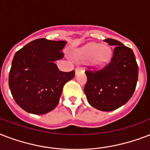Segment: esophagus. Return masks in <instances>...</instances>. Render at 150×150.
I'll use <instances>...</instances> for the list:
<instances>
[{
  "mask_svg": "<svg viewBox=\"0 0 150 150\" xmlns=\"http://www.w3.org/2000/svg\"><path fill=\"white\" fill-rule=\"evenodd\" d=\"M82 71H83V69H82V68H80V67H77V68H75V74L77 75V74H79V72H82Z\"/></svg>",
  "mask_w": 150,
  "mask_h": 150,
  "instance_id": "obj_1",
  "label": "esophagus"
}]
</instances>
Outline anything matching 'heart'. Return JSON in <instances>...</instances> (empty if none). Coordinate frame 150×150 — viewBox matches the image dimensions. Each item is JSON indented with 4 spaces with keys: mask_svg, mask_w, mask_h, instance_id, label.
<instances>
[{
    "mask_svg": "<svg viewBox=\"0 0 150 150\" xmlns=\"http://www.w3.org/2000/svg\"><path fill=\"white\" fill-rule=\"evenodd\" d=\"M76 58L85 61L90 58V63L94 68H103L110 62L111 50L109 47L96 43H88L78 50L75 54Z\"/></svg>",
    "mask_w": 150,
    "mask_h": 150,
    "instance_id": "obj_1",
    "label": "heart"
}]
</instances>
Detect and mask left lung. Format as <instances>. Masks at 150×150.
Segmentation results:
<instances>
[{"instance_id": "1", "label": "left lung", "mask_w": 150, "mask_h": 150, "mask_svg": "<svg viewBox=\"0 0 150 150\" xmlns=\"http://www.w3.org/2000/svg\"><path fill=\"white\" fill-rule=\"evenodd\" d=\"M114 46V54L108 64L100 70H86L84 92L92 107L102 111H112L130 100L137 85L139 67L131 48L114 39H106Z\"/></svg>"}]
</instances>
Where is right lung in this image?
<instances>
[{"mask_svg": "<svg viewBox=\"0 0 150 150\" xmlns=\"http://www.w3.org/2000/svg\"><path fill=\"white\" fill-rule=\"evenodd\" d=\"M65 44L37 39L15 53L8 84L16 103L28 113L40 115L54 110L64 84L75 76V70L61 71L54 63L64 57Z\"/></svg>", "mask_w": 150, "mask_h": 150, "instance_id": "obj_1", "label": "right lung"}]
</instances>
